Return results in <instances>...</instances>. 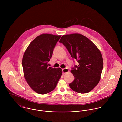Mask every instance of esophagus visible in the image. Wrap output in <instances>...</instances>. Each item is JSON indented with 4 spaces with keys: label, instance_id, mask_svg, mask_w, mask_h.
Instances as JSON below:
<instances>
[{
    "label": "esophagus",
    "instance_id": "34e87169",
    "mask_svg": "<svg viewBox=\"0 0 122 122\" xmlns=\"http://www.w3.org/2000/svg\"><path fill=\"white\" fill-rule=\"evenodd\" d=\"M69 71L68 69L67 68H63L62 69V72H63V74H65L66 73L68 72Z\"/></svg>",
    "mask_w": 122,
    "mask_h": 122
}]
</instances>
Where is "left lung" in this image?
<instances>
[{"label": "left lung", "mask_w": 122, "mask_h": 122, "mask_svg": "<svg viewBox=\"0 0 122 122\" xmlns=\"http://www.w3.org/2000/svg\"><path fill=\"white\" fill-rule=\"evenodd\" d=\"M59 42L79 63L71 71L74 81L69 83L70 88L79 93L89 92L98 83L103 69V61L99 50L89 39L78 33L62 36Z\"/></svg>", "instance_id": "obj_1"}]
</instances>
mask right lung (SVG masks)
I'll use <instances>...</instances> for the list:
<instances>
[{
  "label": "right lung",
  "mask_w": 122,
  "mask_h": 122,
  "mask_svg": "<svg viewBox=\"0 0 122 122\" xmlns=\"http://www.w3.org/2000/svg\"><path fill=\"white\" fill-rule=\"evenodd\" d=\"M61 37L42 34L29 44L24 54L22 65L25 78L30 87L39 94L53 91L62 74L61 68L48 65Z\"/></svg>",
  "instance_id": "obj_1"
}]
</instances>
